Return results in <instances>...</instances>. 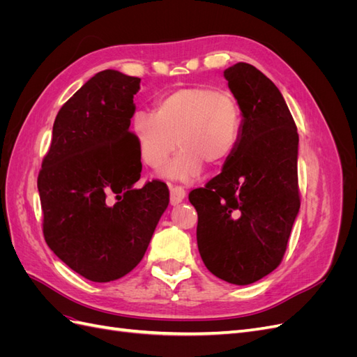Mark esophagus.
<instances>
[{
	"instance_id": "1",
	"label": "esophagus",
	"mask_w": 357,
	"mask_h": 357,
	"mask_svg": "<svg viewBox=\"0 0 357 357\" xmlns=\"http://www.w3.org/2000/svg\"><path fill=\"white\" fill-rule=\"evenodd\" d=\"M186 198V190L181 186H172L169 185V202L171 205H177Z\"/></svg>"
}]
</instances>
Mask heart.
<instances>
[{"instance_id":"1","label":"heart","mask_w":357,"mask_h":357,"mask_svg":"<svg viewBox=\"0 0 357 357\" xmlns=\"http://www.w3.org/2000/svg\"><path fill=\"white\" fill-rule=\"evenodd\" d=\"M241 109L234 95L210 86L171 91L155 102V112H137L131 132L149 167L165 164L178 146L180 153L162 169L172 180H197L204 165L219 168L235 153L241 137Z\"/></svg>"}]
</instances>
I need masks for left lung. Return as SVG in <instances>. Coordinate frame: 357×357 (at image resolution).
Wrapping results in <instances>:
<instances>
[{"label":"left lung","instance_id":"8db88e82","mask_svg":"<svg viewBox=\"0 0 357 357\" xmlns=\"http://www.w3.org/2000/svg\"><path fill=\"white\" fill-rule=\"evenodd\" d=\"M225 79L241 109L232 158L205 188L189 193L198 213L197 241L208 271L252 284L284 256L299 211L296 125L282 92L264 73L238 62Z\"/></svg>","mask_w":357,"mask_h":357}]
</instances>
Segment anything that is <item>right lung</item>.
Returning a JSON list of instances; mask_svg holds the SVG:
<instances>
[{
  "label": "right lung",
  "instance_id": "right-lung-1",
  "mask_svg": "<svg viewBox=\"0 0 357 357\" xmlns=\"http://www.w3.org/2000/svg\"><path fill=\"white\" fill-rule=\"evenodd\" d=\"M139 82L116 70L86 82L56 114L37 180L50 250L96 283L139 264L169 202L159 180L134 188L142 156L129 126Z\"/></svg>",
  "mask_w": 357,
  "mask_h": 357
}]
</instances>
